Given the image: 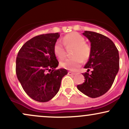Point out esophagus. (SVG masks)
<instances>
[{
  "label": "esophagus",
  "instance_id": "esophagus-1",
  "mask_svg": "<svg viewBox=\"0 0 129 129\" xmlns=\"http://www.w3.org/2000/svg\"><path fill=\"white\" fill-rule=\"evenodd\" d=\"M75 73H74V72H68V75H75Z\"/></svg>",
  "mask_w": 129,
  "mask_h": 129
}]
</instances>
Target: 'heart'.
<instances>
[{
  "label": "heart",
  "mask_w": 129,
  "mask_h": 129,
  "mask_svg": "<svg viewBox=\"0 0 129 129\" xmlns=\"http://www.w3.org/2000/svg\"><path fill=\"white\" fill-rule=\"evenodd\" d=\"M62 41L66 48L74 47V48L72 52L73 57L63 60L60 63V66L69 70L76 71L81 66L83 60L86 61L89 59L91 52V45L85 42L84 37L77 32L67 34L63 36ZM53 51L60 59L66 57V50L60 41H57L54 44Z\"/></svg>",
  "instance_id": "1"
}]
</instances>
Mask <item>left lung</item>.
Listing matches in <instances>:
<instances>
[{
	"mask_svg": "<svg viewBox=\"0 0 129 129\" xmlns=\"http://www.w3.org/2000/svg\"><path fill=\"white\" fill-rule=\"evenodd\" d=\"M83 35L91 42V52L82 73L84 83L77 88L92 98L103 95L110 88L119 68L118 50L112 40L101 34L85 31ZM91 70V73L88 72Z\"/></svg>",
	"mask_w": 129,
	"mask_h": 129,
	"instance_id": "8db88e82",
	"label": "left lung"
}]
</instances>
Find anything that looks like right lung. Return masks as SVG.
<instances>
[{
	"mask_svg": "<svg viewBox=\"0 0 129 129\" xmlns=\"http://www.w3.org/2000/svg\"><path fill=\"white\" fill-rule=\"evenodd\" d=\"M59 37L58 33L34 37L23 44L16 57L17 79L26 94L36 101L51 100L68 73L66 69H56L59 62L53 47Z\"/></svg>",
	"mask_w": 129,
	"mask_h": 129,
	"instance_id": "1",
	"label": "right lung"
}]
</instances>
